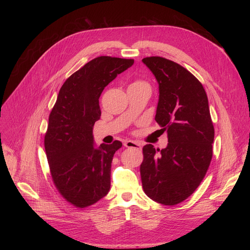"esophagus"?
<instances>
[{"label":"esophagus","mask_w":250,"mask_h":250,"mask_svg":"<svg viewBox=\"0 0 250 250\" xmlns=\"http://www.w3.org/2000/svg\"><path fill=\"white\" fill-rule=\"evenodd\" d=\"M125 146L127 148H135V149H141V146L138 142L132 141V140H126L125 141Z\"/></svg>","instance_id":"obj_1"}]
</instances>
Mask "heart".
Instances as JSON below:
<instances>
[{"mask_svg":"<svg viewBox=\"0 0 250 250\" xmlns=\"http://www.w3.org/2000/svg\"><path fill=\"white\" fill-rule=\"evenodd\" d=\"M144 85H147V84L145 82H141V81H135L130 86H144Z\"/></svg>","mask_w":250,"mask_h":250,"instance_id":"heart-1","label":"heart"}]
</instances>
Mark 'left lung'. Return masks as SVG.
I'll list each match as a JSON object with an SVG mask.
<instances>
[{
  "label": "left lung",
  "mask_w": 250,
  "mask_h": 250,
  "mask_svg": "<svg viewBox=\"0 0 250 250\" xmlns=\"http://www.w3.org/2000/svg\"><path fill=\"white\" fill-rule=\"evenodd\" d=\"M142 62L158 82L155 121L168 137L163 149L152 145L142 148V188L151 200L174 206L190 197L204 179L212 157L215 129L206 91L192 73L159 56Z\"/></svg>",
  "instance_id": "obj_1"
}]
</instances>
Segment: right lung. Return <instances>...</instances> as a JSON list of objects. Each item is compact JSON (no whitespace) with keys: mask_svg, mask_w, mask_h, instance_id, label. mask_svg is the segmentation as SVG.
I'll use <instances>...</instances> for the list:
<instances>
[{"mask_svg":"<svg viewBox=\"0 0 250 250\" xmlns=\"http://www.w3.org/2000/svg\"><path fill=\"white\" fill-rule=\"evenodd\" d=\"M133 59L100 56L71 75L60 88L49 115L44 147L53 183L70 204L83 208L109 193L111 167L122 142L94 145L104 87L133 64Z\"/></svg>","mask_w":250,"mask_h":250,"instance_id":"obj_1","label":"right lung"}]
</instances>
